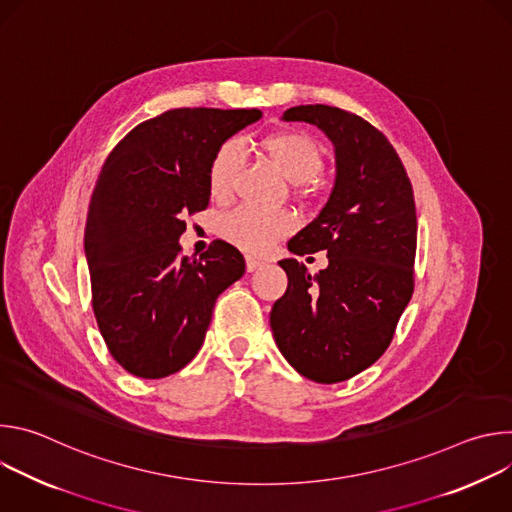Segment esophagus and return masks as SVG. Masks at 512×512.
<instances>
[{
  "instance_id": "1",
  "label": "esophagus",
  "mask_w": 512,
  "mask_h": 512,
  "mask_svg": "<svg viewBox=\"0 0 512 512\" xmlns=\"http://www.w3.org/2000/svg\"><path fill=\"white\" fill-rule=\"evenodd\" d=\"M245 263H247V271H257V269H259V267H261L265 261H263V259H257V257H251V255H249V257L245 259Z\"/></svg>"
}]
</instances>
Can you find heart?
Masks as SVG:
<instances>
[{"label": "heart", "mask_w": 512, "mask_h": 512, "mask_svg": "<svg viewBox=\"0 0 512 512\" xmlns=\"http://www.w3.org/2000/svg\"><path fill=\"white\" fill-rule=\"evenodd\" d=\"M263 150L294 182L312 180L324 168L322 145L304 131H277L263 139ZM241 164L239 141L229 139L216 150L208 166V192L214 200H227L233 194ZM294 227L296 218L287 210H261L245 204L225 218L223 235L243 251L265 253Z\"/></svg>", "instance_id": "obj_1"}]
</instances>
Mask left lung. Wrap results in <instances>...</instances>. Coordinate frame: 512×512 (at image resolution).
I'll return each mask as SVG.
<instances>
[{
	"mask_svg": "<svg viewBox=\"0 0 512 512\" xmlns=\"http://www.w3.org/2000/svg\"><path fill=\"white\" fill-rule=\"evenodd\" d=\"M285 121L318 125L336 148V184L314 221L287 243L300 257L326 251L316 277L283 259V298L273 304V338L300 375L348 381L389 348L415 287L417 214L413 186L391 141L356 113L300 105Z\"/></svg>",
	"mask_w": 512,
	"mask_h": 512,
	"instance_id": "obj_1",
	"label": "left lung"
}]
</instances>
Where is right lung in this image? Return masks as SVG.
Listing matches in <instances>:
<instances>
[{
    "label": "right lung",
    "instance_id": "1",
    "mask_svg": "<svg viewBox=\"0 0 512 512\" xmlns=\"http://www.w3.org/2000/svg\"><path fill=\"white\" fill-rule=\"evenodd\" d=\"M259 109H170L135 125L93 188L85 251L99 332L139 379L178 373L200 350L212 308L243 277L239 249L216 239L200 259L178 245L184 218L208 206V166Z\"/></svg>",
    "mask_w": 512,
    "mask_h": 512
}]
</instances>
